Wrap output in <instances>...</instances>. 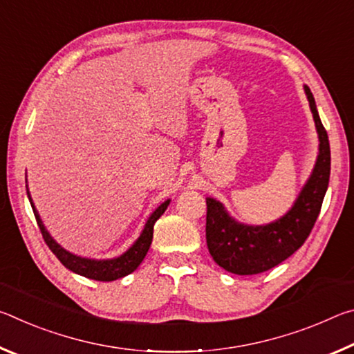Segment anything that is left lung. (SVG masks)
<instances>
[{
	"label": "left lung",
	"instance_id": "left-lung-1",
	"mask_svg": "<svg viewBox=\"0 0 354 354\" xmlns=\"http://www.w3.org/2000/svg\"><path fill=\"white\" fill-rule=\"evenodd\" d=\"M304 92L319 134V156L290 211L268 225H243L232 218L220 201L206 198L207 248L214 261L226 272L257 274L277 267L301 247L319 217L329 183L331 151L326 129L308 86H304Z\"/></svg>",
	"mask_w": 354,
	"mask_h": 354
}]
</instances>
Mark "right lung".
Masks as SVG:
<instances>
[{
	"label": "right lung",
	"instance_id": "right-lung-1",
	"mask_svg": "<svg viewBox=\"0 0 354 354\" xmlns=\"http://www.w3.org/2000/svg\"><path fill=\"white\" fill-rule=\"evenodd\" d=\"M28 198L32 206L35 220H37V225L40 227L41 236H44V241L46 242V245L50 247L53 253L56 254L57 259L61 261L64 266L68 268V270L81 274V277L95 279V281H115L118 278H123V277H127V274L133 273L136 268L140 266L143 257H145L148 253L149 245H151L153 226L156 223V220H158L160 215L165 212L167 206L170 205V200H167L158 209H156L151 215H149V218L147 220L145 226H143L139 239H137V241L131 245V247L124 251L122 256L113 257V259H100L98 261V259H87V257L76 256L73 253H70V251L64 250L61 245H59L55 239L50 236V232L45 230L44 221H41L37 209H35V206H34L31 195H29V190H28Z\"/></svg>",
	"mask_w": 354,
	"mask_h": 354
}]
</instances>
